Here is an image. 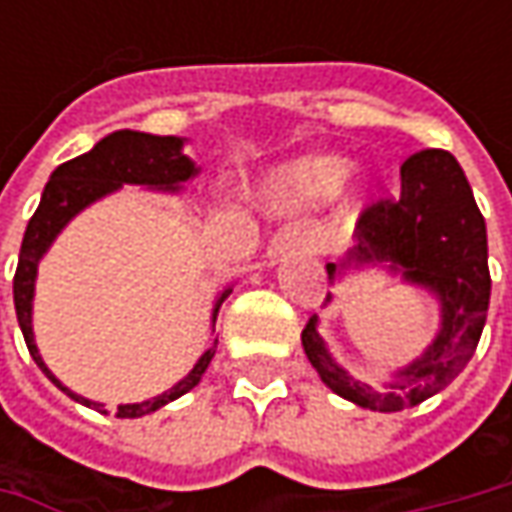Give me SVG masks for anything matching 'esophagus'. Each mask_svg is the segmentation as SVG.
<instances>
[{
    "label": "esophagus",
    "mask_w": 512,
    "mask_h": 512,
    "mask_svg": "<svg viewBox=\"0 0 512 512\" xmlns=\"http://www.w3.org/2000/svg\"><path fill=\"white\" fill-rule=\"evenodd\" d=\"M299 247H316V236L302 225H290V227H282L276 236H273V242H270V253L273 256H282L287 250H299Z\"/></svg>",
    "instance_id": "obj_1"
}]
</instances>
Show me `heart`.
Instances as JSON below:
<instances>
[{"label": "heart", "mask_w": 512, "mask_h": 512, "mask_svg": "<svg viewBox=\"0 0 512 512\" xmlns=\"http://www.w3.org/2000/svg\"><path fill=\"white\" fill-rule=\"evenodd\" d=\"M347 176V162L339 156L302 159L285 168L270 185V193L285 207H313L330 202Z\"/></svg>", "instance_id": "b5f03b06"}]
</instances>
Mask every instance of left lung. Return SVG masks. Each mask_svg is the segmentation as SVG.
<instances>
[{
    "instance_id": "8db88e82",
    "label": "left lung",
    "mask_w": 512,
    "mask_h": 512,
    "mask_svg": "<svg viewBox=\"0 0 512 512\" xmlns=\"http://www.w3.org/2000/svg\"><path fill=\"white\" fill-rule=\"evenodd\" d=\"M382 265L407 285L436 296L442 325L433 344L393 382L373 387L353 379L319 336V316L302 330V344L322 382L347 402L396 413L436 396L462 373L482 339L490 305L487 227L467 176L447 150H419L402 165L399 199H379L362 210L356 245L327 265L336 285L344 270ZM333 296L327 293L325 302Z\"/></svg>"
}]
</instances>
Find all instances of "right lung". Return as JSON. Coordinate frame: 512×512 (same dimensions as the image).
Masks as SVG:
<instances>
[{
  "instance_id": "add662e5",
  "label": "right lung",
  "mask_w": 512,
  "mask_h": 512,
  "mask_svg": "<svg viewBox=\"0 0 512 512\" xmlns=\"http://www.w3.org/2000/svg\"><path fill=\"white\" fill-rule=\"evenodd\" d=\"M182 148H185V139H179V136H153V133H139V130H116V133H110L102 142H96L93 150L70 159V162L59 165L50 173V182L45 185L42 202L36 207V213L30 216L25 239H22L19 265H16V276H13V305H16V319H19V327H22V336H25L30 356H33V362L39 364V370L62 393H68L73 402L93 407L99 413H108L105 404L90 402L85 396L68 390L65 384L50 373L48 364L42 362V356H39V347L33 342V287H36L39 259L48 253L53 239L62 233V227L68 225L76 213H82L96 199L108 196V193L119 190L122 185H145L156 187V190H168V193H179L187 179H193L199 173L196 162L187 159ZM230 290L233 287H225L216 296L213 325H216L219 307L230 296ZM213 353L216 350L207 347L185 379L173 384L165 393L153 396L148 402L119 404L116 416L119 419H139V416H148L153 410L173 402V399L185 396L187 390H193L199 384L207 364L213 359Z\"/></svg>"
}]
</instances>
